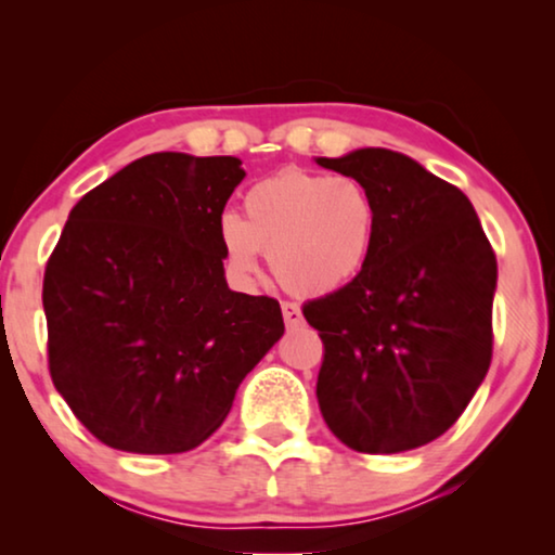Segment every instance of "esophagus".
Wrapping results in <instances>:
<instances>
[{
	"mask_svg": "<svg viewBox=\"0 0 555 555\" xmlns=\"http://www.w3.org/2000/svg\"><path fill=\"white\" fill-rule=\"evenodd\" d=\"M283 318L287 325H298L302 323V313H300V306H295V302H283Z\"/></svg>",
	"mask_w": 555,
	"mask_h": 555,
	"instance_id": "obj_1",
	"label": "esophagus"
}]
</instances>
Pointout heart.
<instances>
[{
  "instance_id": "1",
  "label": "heart",
  "mask_w": 555,
  "mask_h": 555,
  "mask_svg": "<svg viewBox=\"0 0 555 555\" xmlns=\"http://www.w3.org/2000/svg\"><path fill=\"white\" fill-rule=\"evenodd\" d=\"M374 196L351 177L283 169L245 194V217L219 215L224 268L240 285L255 283L262 249L272 275L293 295L336 293L361 275L376 245Z\"/></svg>"
}]
</instances>
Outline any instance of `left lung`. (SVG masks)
<instances>
[{
  "instance_id": "8db88e82",
  "label": "left lung",
  "mask_w": 555,
  "mask_h": 555,
  "mask_svg": "<svg viewBox=\"0 0 555 555\" xmlns=\"http://www.w3.org/2000/svg\"><path fill=\"white\" fill-rule=\"evenodd\" d=\"M361 181L378 230L359 278L302 306L323 340L318 404L346 447L393 454L442 437L492 359L498 260L473 204L399 151L315 158Z\"/></svg>"
}]
</instances>
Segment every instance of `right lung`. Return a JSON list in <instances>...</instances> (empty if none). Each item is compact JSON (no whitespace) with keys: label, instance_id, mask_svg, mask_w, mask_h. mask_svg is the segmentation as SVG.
Segmentation results:
<instances>
[{"label":"right lung","instance_id":"right-lung-1","mask_svg":"<svg viewBox=\"0 0 555 555\" xmlns=\"http://www.w3.org/2000/svg\"><path fill=\"white\" fill-rule=\"evenodd\" d=\"M234 156L135 158L75 204L44 268L50 376L113 450L179 454L222 427L285 333L280 302L230 291L219 215Z\"/></svg>","mask_w":555,"mask_h":555}]
</instances>
